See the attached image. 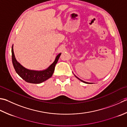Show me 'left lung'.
Listing matches in <instances>:
<instances>
[{
	"mask_svg": "<svg viewBox=\"0 0 127 127\" xmlns=\"http://www.w3.org/2000/svg\"><path fill=\"white\" fill-rule=\"evenodd\" d=\"M75 77H76V78H78V79H79V80H80V81H81L82 82H83V83H87V82H85V81H83V80H81V79H79V78H78V77H77L76 76H75Z\"/></svg>",
	"mask_w": 127,
	"mask_h": 127,
	"instance_id": "1",
	"label": "left lung"
}]
</instances>
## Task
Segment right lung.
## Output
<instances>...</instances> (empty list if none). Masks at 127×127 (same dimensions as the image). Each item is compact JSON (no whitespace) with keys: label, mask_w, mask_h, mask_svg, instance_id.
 Wrapping results in <instances>:
<instances>
[{"label":"right lung","mask_w":127,"mask_h":127,"mask_svg":"<svg viewBox=\"0 0 127 127\" xmlns=\"http://www.w3.org/2000/svg\"><path fill=\"white\" fill-rule=\"evenodd\" d=\"M11 52L12 64L16 72L27 83L32 84H40L50 78L53 75L56 64L58 62L59 57L61 55V53L58 54L55 61L47 69L42 71H36L29 70L24 68L16 61L14 53L13 45L12 46Z\"/></svg>","instance_id":"right-lung-1"}]
</instances>
